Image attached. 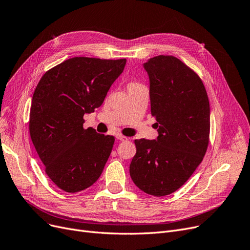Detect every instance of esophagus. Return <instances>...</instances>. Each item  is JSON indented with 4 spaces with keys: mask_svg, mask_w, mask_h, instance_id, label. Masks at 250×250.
Returning a JSON list of instances; mask_svg holds the SVG:
<instances>
[{
    "mask_svg": "<svg viewBox=\"0 0 250 250\" xmlns=\"http://www.w3.org/2000/svg\"><path fill=\"white\" fill-rule=\"evenodd\" d=\"M116 139L119 140V141H122V142H125V141H127V140H128L127 137L123 136V135H116Z\"/></svg>",
    "mask_w": 250,
    "mask_h": 250,
    "instance_id": "esophagus-1",
    "label": "esophagus"
}]
</instances>
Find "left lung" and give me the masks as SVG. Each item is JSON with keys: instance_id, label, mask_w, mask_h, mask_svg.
<instances>
[{"instance_id": "left-lung-1", "label": "left lung", "mask_w": 250, "mask_h": 250, "mask_svg": "<svg viewBox=\"0 0 250 250\" xmlns=\"http://www.w3.org/2000/svg\"><path fill=\"white\" fill-rule=\"evenodd\" d=\"M144 68L158 137L135 140L129 175L140 190L160 197L181 188L201 164L209 142V101L198 74L180 59L159 55Z\"/></svg>"}]
</instances>
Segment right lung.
Segmentation results:
<instances>
[{
	"label": "right lung",
	"mask_w": 250,
	"mask_h": 250,
	"mask_svg": "<svg viewBox=\"0 0 250 250\" xmlns=\"http://www.w3.org/2000/svg\"><path fill=\"white\" fill-rule=\"evenodd\" d=\"M125 59L74 57L48 70L35 90L29 134L45 171L61 190L75 193L99 179L114 137L83 128V115L102 105Z\"/></svg>",
	"instance_id": "add662e5"
}]
</instances>
